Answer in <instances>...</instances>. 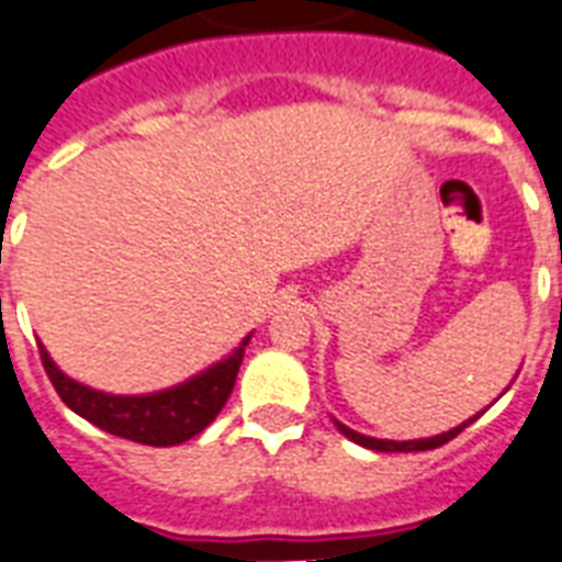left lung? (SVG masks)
<instances>
[{"label":"left lung","mask_w":562,"mask_h":562,"mask_svg":"<svg viewBox=\"0 0 562 562\" xmlns=\"http://www.w3.org/2000/svg\"><path fill=\"white\" fill-rule=\"evenodd\" d=\"M474 422V418H469V422H462L460 427H453V430H448V434L442 436H434V439H413V442H389V439H371V436H362L357 434V430H350V427H345V424H338V430L348 436L350 442L362 445V448H371V451H434V448H439V445L451 442L453 436H460L469 424Z\"/></svg>","instance_id":"8db88e82"}]
</instances>
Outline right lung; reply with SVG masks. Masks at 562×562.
<instances>
[{
    "instance_id": "add662e5",
    "label": "right lung",
    "mask_w": 562,
    "mask_h": 562,
    "mask_svg": "<svg viewBox=\"0 0 562 562\" xmlns=\"http://www.w3.org/2000/svg\"><path fill=\"white\" fill-rule=\"evenodd\" d=\"M244 345H247V338H244ZM244 345L235 350L233 357H226L224 362L196 374L194 380H188L177 389H167V392L140 397L105 395V392L76 383L55 368L43 345L41 359L46 376L53 380L55 392L61 395V401L70 406L72 413H79L93 427H100L111 436H120V439H128V442L167 448V445L188 442L191 436L205 430L214 422V415L224 409V404L233 395L238 366L244 359Z\"/></svg>"
}]
</instances>
